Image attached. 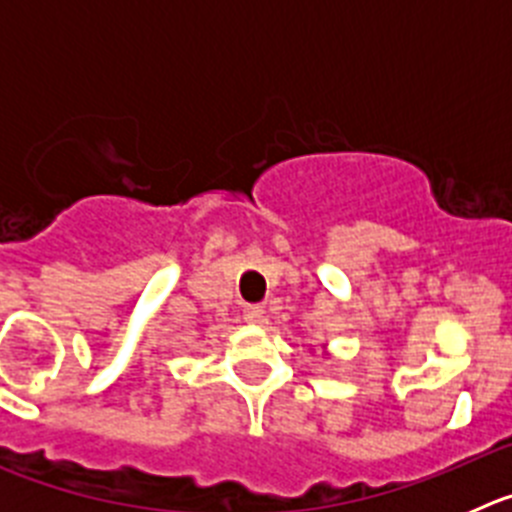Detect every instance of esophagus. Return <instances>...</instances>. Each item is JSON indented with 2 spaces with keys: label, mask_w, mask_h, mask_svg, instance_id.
Here are the masks:
<instances>
[{
  "label": "esophagus",
  "mask_w": 512,
  "mask_h": 512,
  "mask_svg": "<svg viewBox=\"0 0 512 512\" xmlns=\"http://www.w3.org/2000/svg\"><path fill=\"white\" fill-rule=\"evenodd\" d=\"M243 320H246V323H264V307L261 305H248V307H243Z\"/></svg>",
  "instance_id": "1"
}]
</instances>
